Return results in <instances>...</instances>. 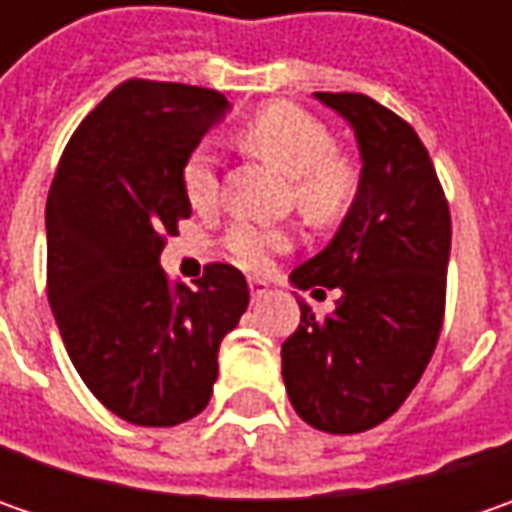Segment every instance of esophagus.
Here are the masks:
<instances>
[{"instance_id": "34e87169", "label": "esophagus", "mask_w": 512, "mask_h": 512, "mask_svg": "<svg viewBox=\"0 0 512 512\" xmlns=\"http://www.w3.org/2000/svg\"><path fill=\"white\" fill-rule=\"evenodd\" d=\"M267 293H270V287L265 285V282H250V296H253V302H259V299H265Z\"/></svg>"}]
</instances>
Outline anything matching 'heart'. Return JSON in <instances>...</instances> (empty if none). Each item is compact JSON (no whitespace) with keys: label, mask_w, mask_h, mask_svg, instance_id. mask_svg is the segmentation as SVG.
<instances>
[{"label":"heart","mask_w":512,"mask_h":512,"mask_svg":"<svg viewBox=\"0 0 512 512\" xmlns=\"http://www.w3.org/2000/svg\"><path fill=\"white\" fill-rule=\"evenodd\" d=\"M236 142L270 168L285 173L293 182V199L299 213L316 222L330 225L342 219L359 193V168L350 156L333 150V133L325 122L310 116L296 105H267L245 125L236 128ZM182 190L196 210L216 202V162L207 148H193L182 165ZM227 253L245 270H262L273 253L290 247V236L279 227L236 225L225 239Z\"/></svg>","instance_id":"1"}]
</instances>
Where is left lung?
Here are the masks:
<instances>
[{
    "label": "left lung",
    "mask_w": 512,
    "mask_h": 512,
    "mask_svg": "<svg viewBox=\"0 0 512 512\" xmlns=\"http://www.w3.org/2000/svg\"><path fill=\"white\" fill-rule=\"evenodd\" d=\"M347 119L362 153L359 193L330 245L293 285L339 290L336 310L305 302L282 344L293 410L325 433H362L390 419L430 362L444 319L450 207L419 133L364 93H316Z\"/></svg>",
    "instance_id": "1"
}]
</instances>
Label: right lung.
I'll return each mask as SVG.
<instances>
[{
    "instance_id": "obj_1",
    "label": "right lung",
    "mask_w": 512,
    "mask_h": 512,
    "mask_svg": "<svg viewBox=\"0 0 512 512\" xmlns=\"http://www.w3.org/2000/svg\"><path fill=\"white\" fill-rule=\"evenodd\" d=\"M227 108L219 90L128 79L82 119L50 185L53 319L90 393L130 424L173 427L205 410L219 344L250 302L233 265H207L196 290L159 265L190 216L187 153Z\"/></svg>"
}]
</instances>
